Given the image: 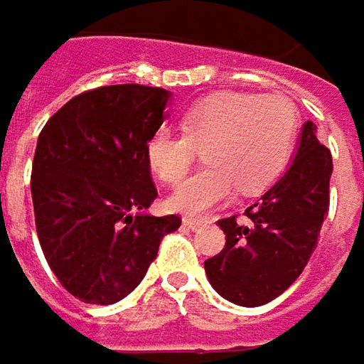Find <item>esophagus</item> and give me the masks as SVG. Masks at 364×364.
Returning a JSON list of instances; mask_svg holds the SVG:
<instances>
[{
    "label": "esophagus",
    "instance_id": "1",
    "mask_svg": "<svg viewBox=\"0 0 364 364\" xmlns=\"http://www.w3.org/2000/svg\"><path fill=\"white\" fill-rule=\"evenodd\" d=\"M207 224H211L209 218H195V215H186V218H184V226L191 228V230H197V228L207 226Z\"/></svg>",
    "mask_w": 364,
    "mask_h": 364
}]
</instances>
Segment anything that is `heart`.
Wrapping results in <instances>:
<instances>
[{"instance_id": "heart-1", "label": "heart", "mask_w": 364, "mask_h": 364, "mask_svg": "<svg viewBox=\"0 0 364 364\" xmlns=\"http://www.w3.org/2000/svg\"><path fill=\"white\" fill-rule=\"evenodd\" d=\"M182 129H157L146 142V159L169 186L182 182L205 146V165L169 199L178 211L199 213L226 203L237 186L257 195L287 169L299 134V111L283 94L218 92L195 102Z\"/></svg>"}]
</instances>
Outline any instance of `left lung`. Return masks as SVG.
<instances>
[{
  "instance_id": "1",
  "label": "left lung",
  "mask_w": 364,
  "mask_h": 364,
  "mask_svg": "<svg viewBox=\"0 0 364 364\" xmlns=\"http://www.w3.org/2000/svg\"><path fill=\"white\" fill-rule=\"evenodd\" d=\"M333 159L308 121L289 171L243 218L218 220L226 245L205 259L211 287L239 306H262L289 289L316 250L329 211Z\"/></svg>"
}]
</instances>
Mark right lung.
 <instances>
[{"label":"right lung","instance_id":"add662e5","mask_svg":"<svg viewBox=\"0 0 364 364\" xmlns=\"http://www.w3.org/2000/svg\"><path fill=\"white\" fill-rule=\"evenodd\" d=\"M169 92L102 85L70 98L43 125L31 171L43 255L68 294L109 306L129 296L180 215H149L157 186L146 142Z\"/></svg>","mask_w":364,"mask_h":364}]
</instances>
